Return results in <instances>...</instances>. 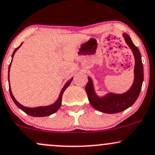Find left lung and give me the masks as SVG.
I'll return each instance as SVG.
<instances>
[{
  "mask_svg": "<svg viewBox=\"0 0 155 155\" xmlns=\"http://www.w3.org/2000/svg\"><path fill=\"white\" fill-rule=\"evenodd\" d=\"M123 37L130 49L132 50L135 59L134 83L127 92L123 94L108 93L104 97H99L94 92V84L90 77L86 85L85 90L89 101L94 109L105 113H116L128 109L133 105L140 94L143 81V69L141 53L137 46L134 45L129 35L123 34Z\"/></svg>",
  "mask_w": 155,
  "mask_h": 155,
  "instance_id": "8db88e82",
  "label": "left lung"
}]
</instances>
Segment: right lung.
<instances>
[{
  "instance_id": "right-lung-1",
  "label": "right lung",
  "mask_w": 155,
  "mask_h": 155,
  "mask_svg": "<svg viewBox=\"0 0 155 155\" xmlns=\"http://www.w3.org/2000/svg\"><path fill=\"white\" fill-rule=\"evenodd\" d=\"M21 44L20 45L18 46L17 48H16V49L14 50V53H13V54H12V59H13V58H14V55L15 53L16 52V50H17L20 47H21ZM12 62H11L10 65H9V66H8V83H9V72H10V68H11V66H12ZM72 79H73V77L69 80V81H68L66 83V84L64 85V87H63L61 93H60V95L56 101L54 102L53 104H52V105H48V106H41V107H25V106L21 105L19 102L16 101V100L15 99L14 95H13L12 92V89H11V87H10V83H9V92H10V95H11V97H12L13 101H14V103L16 104V105L17 106L19 109H21L22 111H24V113H27V114L30 115V116H33V117L48 116V115L53 114V113H55L57 110H58V109L61 105V102H62V96H63V92H64V91L66 90L67 87L69 86L71 82L72 81Z\"/></svg>"
}]
</instances>
